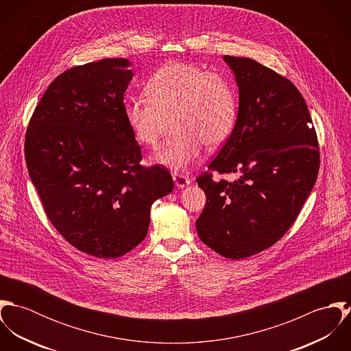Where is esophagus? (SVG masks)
Wrapping results in <instances>:
<instances>
[{"label": "esophagus", "mask_w": 351, "mask_h": 351, "mask_svg": "<svg viewBox=\"0 0 351 351\" xmlns=\"http://www.w3.org/2000/svg\"><path fill=\"white\" fill-rule=\"evenodd\" d=\"M173 180H174V184L177 188H185L186 185L191 184V177L180 174V173H174Z\"/></svg>", "instance_id": "esophagus-1"}]
</instances>
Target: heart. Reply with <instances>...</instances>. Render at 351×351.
<instances>
[{
	"instance_id": "1",
	"label": "heart",
	"mask_w": 351,
	"mask_h": 351,
	"mask_svg": "<svg viewBox=\"0 0 351 351\" xmlns=\"http://www.w3.org/2000/svg\"><path fill=\"white\" fill-rule=\"evenodd\" d=\"M145 92L147 99L127 102V125L141 145L156 147L171 123L174 134L154 162L173 171L195 165L204 146L224 145L237 125V90L221 73L170 62L151 75Z\"/></svg>"
}]
</instances>
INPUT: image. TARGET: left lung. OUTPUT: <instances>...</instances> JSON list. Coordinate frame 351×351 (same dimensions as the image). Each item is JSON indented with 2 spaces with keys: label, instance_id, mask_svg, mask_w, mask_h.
I'll use <instances>...</instances> for the list:
<instances>
[{
  "label": "left lung",
  "instance_id": "8db88e82",
  "mask_svg": "<svg viewBox=\"0 0 351 351\" xmlns=\"http://www.w3.org/2000/svg\"><path fill=\"white\" fill-rule=\"evenodd\" d=\"M239 92L237 125L197 178L206 202L196 230L202 243L230 258L266 250L291 228L319 171L308 106L285 77L250 58L224 55ZM239 172L234 183L210 172Z\"/></svg>",
  "mask_w": 351,
  "mask_h": 351
}]
</instances>
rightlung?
I'll list each match as a JSON object with an SVG mask.
<instances>
[{
	"instance_id": "obj_1",
	"label": "right lung",
	"mask_w": 351,
	"mask_h": 351,
	"mask_svg": "<svg viewBox=\"0 0 351 351\" xmlns=\"http://www.w3.org/2000/svg\"><path fill=\"white\" fill-rule=\"evenodd\" d=\"M125 58L75 66L58 75L35 108L25 160L46 215L75 249L117 258L147 235L154 201L174 182L145 167L124 116L134 73Z\"/></svg>"
}]
</instances>
